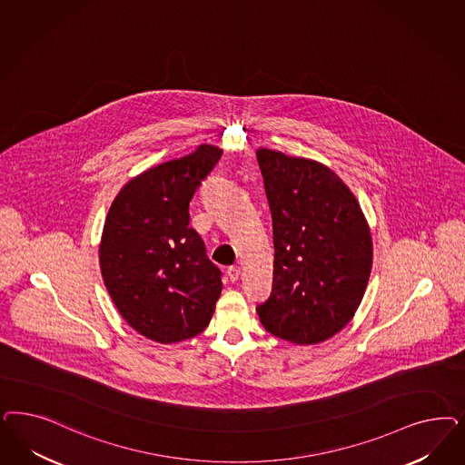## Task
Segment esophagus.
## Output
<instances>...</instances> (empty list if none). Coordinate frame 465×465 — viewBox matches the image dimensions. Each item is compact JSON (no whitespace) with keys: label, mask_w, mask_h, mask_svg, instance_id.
I'll list each match as a JSON object with an SVG mask.
<instances>
[{"label":"esophagus","mask_w":465,"mask_h":465,"mask_svg":"<svg viewBox=\"0 0 465 465\" xmlns=\"http://www.w3.org/2000/svg\"><path fill=\"white\" fill-rule=\"evenodd\" d=\"M240 275L241 270L238 265H232V267H229V269H227V277H229V281H231V282H236V281L240 279Z\"/></svg>","instance_id":"1"}]
</instances>
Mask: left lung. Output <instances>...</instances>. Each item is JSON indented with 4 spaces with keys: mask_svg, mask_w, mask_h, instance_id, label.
Returning <instances> with one entry per match:
<instances>
[{
    "mask_svg": "<svg viewBox=\"0 0 465 465\" xmlns=\"http://www.w3.org/2000/svg\"><path fill=\"white\" fill-rule=\"evenodd\" d=\"M273 224V284L256 306L272 335L318 344L344 329L368 285L373 246L360 203L333 171L256 150Z\"/></svg>",
    "mask_w": 465,
    "mask_h": 465,
    "instance_id": "8db88e82",
    "label": "left lung"
}]
</instances>
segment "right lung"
I'll return each mask as SVG.
<instances>
[{
    "label": "right lung",
    "instance_id": "1",
    "mask_svg": "<svg viewBox=\"0 0 465 465\" xmlns=\"http://www.w3.org/2000/svg\"><path fill=\"white\" fill-rule=\"evenodd\" d=\"M223 157L213 145L128 181L105 217L99 246L107 292L130 327L161 344L203 331L223 272L190 227V202Z\"/></svg>",
    "mask_w": 465,
    "mask_h": 465
}]
</instances>
